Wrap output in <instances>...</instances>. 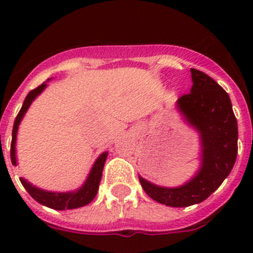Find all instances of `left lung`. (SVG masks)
<instances>
[{
  "instance_id": "obj_1",
  "label": "left lung",
  "mask_w": 253,
  "mask_h": 253,
  "mask_svg": "<svg viewBox=\"0 0 253 253\" xmlns=\"http://www.w3.org/2000/svg\"><path fill=\"white\" fill-rule=\"evenodd\" d=\"M192 88L177 100L178 110L201 134L202 165L180 187H160L139 176L150 198L169 207H188L207 200L233 170L237 155V121L229 94L206 73L191 68Z\"/></svg>"
}]
</instances>
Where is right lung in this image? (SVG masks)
Segmentation results:
<instances>
[{
    "mask_svg": "<svg viewBox=\"0 0 253 253\" xmlns=\"http://www.w3.org/2000/svg\"><path fill=\"white\" fill-rule=\"evenodd\" d=\"M46 86V83H42V85H39L38 88L33 89L29 91V94L25 98L24 103H23L22 109L18 112L16 120H14L13 125V131H12V142H11V160L12 164L17 165V159H16V139H17V132H18V126H19L20 121H22L23 116L29 109L30 104L33 103L35 98L42 93V90ZM108 158V152L103 153L98 159L94 163L93 168H91L90 172H89L88 178L84 182V185L77 191H73V192H65V193H56V192H48V191L40 190V188L35 187L32 183L28 182L25 178L20 177V182L24 186L25 190L28 191L30 196L34 198L37 202H39L40 205L46 206L48 208L57 209V211H65V209H75L79 208V207L86 206L88 203H90L94 200V197L96 196L98 192L99 183H100L101 175H103V169L104 164H105V160Z\"/></svg>",
    "mask_w": 253,
    "mask_h": 253,
    "instance_id": "add662e5",
    "label": "right lung"
}]
</instances>
